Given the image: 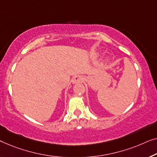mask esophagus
<instances>
[{
	"mask_svg": "<svg viewBox=\"0 0 157 157\" xmlns=\"http://www.w3.org/2000/svg\"><path fill=\"white\" fill-rule=\"evenodd\" d=\"M83 78L82 76H76L75 78L73 79H72V83L73 84H75V83H78V82H83Z\"/></svg>",
	"mask_w": 157,
	"mask_h": 157,
	"instance_id": "esophagus-1",
	"label": "esophagus"
}]
</instances>
